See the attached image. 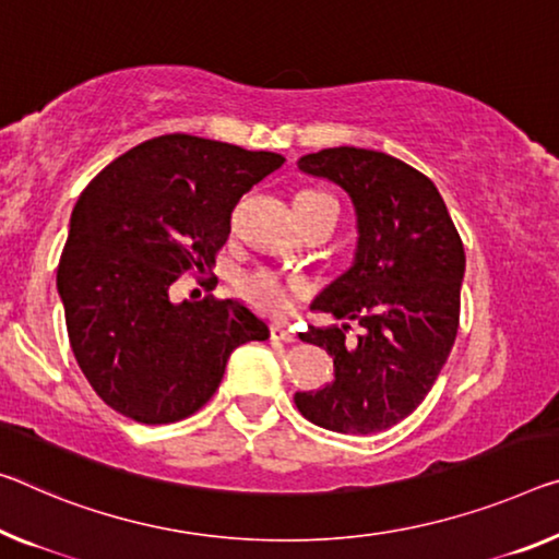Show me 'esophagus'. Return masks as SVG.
Instances as JSON below:
<instances>
[{"mask_svg":"<svg viewBox=\"0 0 559 559\" xmlns=\"http://www.w3.org/2000/svg\"><path fill=\"white\" fill-rule=\"evenodd\" d=\"M270 334L272 340H280V342H297V334L287 328H282V324H272Z\"/></svg>","mask_w":559,"mask_h":559,"instance_id":"esophagus-1","label":"esophagus"}]
</instances>
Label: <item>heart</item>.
<instances>
[{
  "mask_svg": "<svg viewBox=\"0 0 559 559\" xmlns=\"http://www.w3.org/2000/svg\"><path fill=\"white\" fill-rule=\"evenodd\" d=\"M324 202H334V200L328 192L307 190L297 194L295 207H302V210L317 207V204H324ZM235 289L247 305L274 317L285 314L292 307V302L307 292L305 282H299L295 277H285V274H280L277 270H270V267H254V270L242 272L235 280Z\"/></svg>",
  "mask_w": 559,
  "mask_h": 559,
  "instance_id": "heart-1",
  "label": "heart"
}]
</instances>
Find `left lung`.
Returning <instances> with one entry per match:
<instances>
[{"instance_id":"1","label":"left lung","mask_w":559,"mask_h":559,"mask_svg":"<svg viewBox=\"0 0 559 559\" xmlns=\"http://www.w3.org/2000/svg\"><path fill=\"white\" fill-rule=\"evenodd\" d=\"M352 197L357 252L352 267L314 299L317 312L357 320L309 328L299 340L328 349L334 380L297 392L309 423L342 435H372L419 407L450 357L460 328L465 247L432 179L384 152L332 147L297 162Z\"/></svg>"}]
</instances>
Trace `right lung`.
Wrapping results in <instances>:
<instances>
[{"mask_svg":"<svg viewBox=\"0 0 559 559\" xmlns=\"http://www.w3.org/2000/svg\"><path fill=\"white\" fill-rule=\"evenodd\" d=\"M282 165L274 152L162 134L80 194L57 289L76 365L119 415L142 425L194 415L217 392L231 349L270 337L237 299L171 305L169 287L212 270L239 197Z\"/></svg>","mask_w":559,"mask_h":559,"instance_id":"add662e5","label":"right lung"}]
</instances>
